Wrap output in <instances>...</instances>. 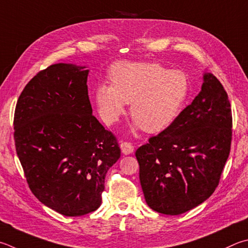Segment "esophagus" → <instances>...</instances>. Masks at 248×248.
Masks as SVG:
<instances>
[{"mask_svg": "<svg viewBox=\"0 0 248 248\" xmlns=\"http://www.w3.org/2000/svg\"><path fill=\"white\" fill-rule=\"evenodd\" d=\"M120 148H121V152H123L124 155L132 154L134 151V146L132 145V143L130 142H123L120 144Z\"/></svg>", "mask_w": 248, "mask_h": 248, "instance_id": "esophagus-1", "label": "esophagus"}]
</instances>
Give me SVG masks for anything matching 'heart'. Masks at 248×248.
<instances>
[{"instance_id":"b5f03b06","label":"heart","mask_w":248,"mask_h":248,"mask_svg":"<svg viewBox=\"0 0 248 248\" xmlns=\"http://www.w3.org/2000/svg\"><path fill=\"white\" fill-rule=\"evenodd\" d=\"M111 84L96 85L94 97L102 119L115 124L131 103L137 127L148 133L167 129L178 118L191 92L188 76L156 62H119L109 70Z\"/></svg>"}]
</instances>
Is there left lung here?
<instances>
[{
  "label": "left lung",
  "instance_id": "1",
  "mask_svg": "<svg viewBox=\"0 0 248 248\" xmlns=\"http://www.w3.org/2000/svg\"><path fill=\"white\" fill-rule=\"evenodd\" d=\"M231 141L228 94L214 75L205 74L199 95L136 152L147 205L175 216L205 202L218 186Z\"/></svg>",
  "mask_w": 248,
  "mask_h": 248
}]
</instances>
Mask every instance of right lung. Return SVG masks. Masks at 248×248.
<instances>
[{
	"label": "right lung",
	"mask_w": 248,
	"mask_h": 248,
	"mask_svg": "<svg viewBox=\"0 0 248 248\" xmlns=\"http://www.w3.org/2000/svg\"><path fill=\"white\" fill-rule=\"evenodd\" d=\"M84 67L55 64L31 79L14 115L16 153L37 199L67 217L101 206L120 157L117 138L92 115Z\"/></svg>",
	"instance_id": "obj_1"
}]
</instances>
